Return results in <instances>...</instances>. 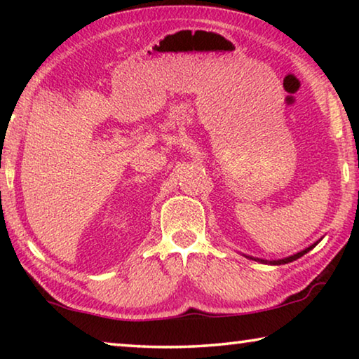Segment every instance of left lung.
Segmentation results:
<instances>
[{"label":"left lung","mask_w":359,"mask_h":359,"mask_svg":"<svg viewBox=\"0 0 359 359\" xmlns=\"http://www.w3.org/2000/svg\"><path fill=\"white\" fill-rule=\"evenodd\" d=\"M318 244V242H317ZM317 244H313V245H311V247H307L306 250H302V252H299V253H296V255H291V257H288V258H283V259H276V261H267V259H259V258H252V257H247V258H250V259H255V261H259V263H264V264H287V263H291V261H294V259H297V258H301L302 255H306L309 250H312V248L317 245Z\"/></svg>","instance_id":"left-lung-1"}]
</instances>
